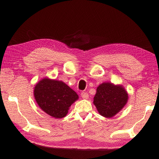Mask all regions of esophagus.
I'll return each mask as SVG.
<instances>
[{"label": "esophagus", "mask_w": 159, "mask_h": 159, "mask_svg": "<svg viewBox=\"0 0 159 159\" xmlns=\"http://www.w3.org/2000/svg\"><path fill=\"white\" fill-rule=\"evenodd\" d=\"M80 96H81L83 99H87L89 97L88 94L87 93V92H81V94H80Z\"/></svg>", "instance_id": "1"}]
</instances>
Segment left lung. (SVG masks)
<instances>
[{
    "label": "left lung",
    "mask_w": 159,
    "mask_h": 159,
    "mask_svg": "<svg viewBox=\"0 0 159 159\" xmlns=\"http://www.w3.org/2000/svg\"><path fill=\"white\" fill-rule=\"evenodd\" d=\"M127 100L128 94L122 85L103 83L97 88L93 103L101 115L112 117L122 109Z\"/></svg>",
    "instance_id": "8db88e82"
}]
</instances>
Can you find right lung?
Masks as SVG:
<instances>
[{"label": "right lung", "instance_id": "add662e5", "mask_svg": "<svg viewBox=\"0 0 159 159\" xmlns=\"http://www.w3.org/2000/svg\"><path fill=\"white\" fill-rule=\"evenodd\" d=\"M35 100L42 111L55 118H62L79 96L65 83L59 80L42 79L34 89Z\"/></svg>", "mask_w": 159, "mask_h": 159}]
</instances>
